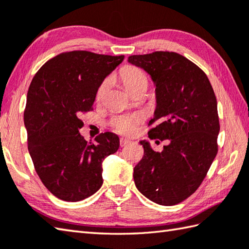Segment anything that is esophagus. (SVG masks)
I'll list each match as a JSON object with an SVG mask.
<instances>
[{
  "instance_id": "obj_1",
  "label": "esophagus",
  "mask_w": 249,
  "mask_h": 249,
  "mask_svg": "<svg viewBox=\"0 0 249 249\" xmlns=\"http://www.w3.org/2000/svg\"><path fill=\"white\" fill-rule=\"evenodd\" d=\"M130 142H131V141H130L129 139H126V138H121V139H120V145H121V146H125V145L129 144Z\"/></svg>"
}]
</instances>
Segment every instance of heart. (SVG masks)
Wrapping results in <instances>:
<instances>
[{"label":"heart","mask_w":249,"mask_h":249,"mask_svg":"<svg viewBox=\"0 0 249 249\" xmlns=\"http://www.w3.org/2000/svg\"><path fill=\"white\" fill-rule=\"evenodd\" d=\"M120 78L122 82H123L125 89L130 93H133L141 88H147V78L145 76V73L142 71L140 68L136 66L129 65L122 68L120 71ZM109 83L110 79L107 78L99 84L96 92V98L98 100L102 99L105 93L107 92ZM141 119V115L139 114L120 115L112 119V121H111V125H112V127L116 131H119L121 134L131 135L137 130V127H138V124Z\"/></svg>","instance_id":"b5f03b06"}]
</instances>
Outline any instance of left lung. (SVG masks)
<instances>
[{
  "label": "left lung",
  "instance_id": "1",
  "mask_svg": "<svg viewBox=\"0 0 249 249\" xmlns=\"http://www.w3.org/2000/svg\"><path fill=\"white\" fill-rule=\"evenodd\" d=\"M128 63L145 71L155 86L156 109L150 125H157L149 137L169 139L161 152L140 141L144 154L134 168L136 187L157 204H178L197 190L217 154L215 93L204 71L176 52L130 55Z\"/></svg>",
  "mask_w": 249,
  "mask_h": 249
}]
</instances>
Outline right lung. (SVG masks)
Masks as SVG:
<instances>
[{"label": "right lung", "instance_id": "1", "mask_svg": "<svg viewBox=\"0 0 249 249\" xmlns=\"http://www.w3.org/2000/svg\"><path fill=\"white\" fill-rule=\"evenodd\" d=\"M124 60L89 51H70L46 62L32 80L24 110L28 149L35 170L56 198L77 202L103 185V161L119 150L113 133L96 143L79 133L81 113L91 111L105 78Z\"/></svg>", "mask_w": 249, "mask_h": 249}]
</instances>
